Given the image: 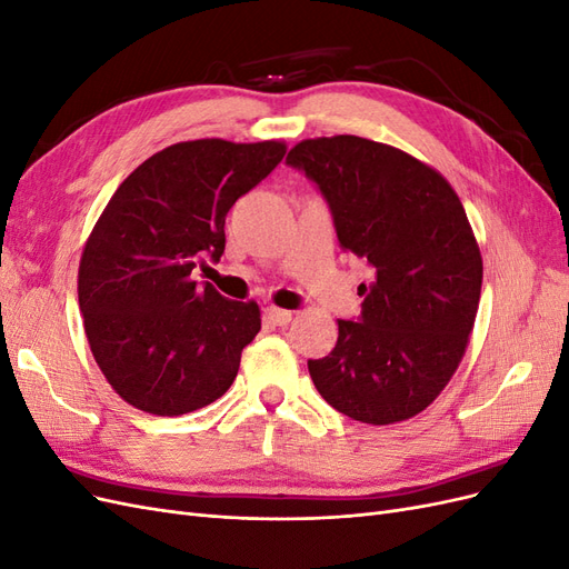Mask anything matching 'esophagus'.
<instances>
[{
	"label": "esophagus",
	"instance_id": "esophagus-1",
	"mask_svg": "<svg viewBox=\"0 0 569 569\" xmlns=\"http://www.w3.org/2000/svg\"><path fill=\"white\" fill-rule=\"evenodd\" d=\"M266 320L278 325V327H284L291 322V311H284V308H278V306H268L266 308Z\"/></svg>",
	"mask_w": 569,
	"mask_h": 569
}]
</instances>
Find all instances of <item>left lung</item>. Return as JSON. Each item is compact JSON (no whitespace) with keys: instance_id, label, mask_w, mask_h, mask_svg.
<instances>
[{"instance_id":"1","label":"left lung","mask_w":569,"mask_h":569,"mask_svg":"<svg viewBox=\"0 0 569 569\" xmlns=\"http://www.w3.org/2000/svg\"><path fill=\"white\" fill-rule=\"evenodd\" d=\"M287 163L320 187L339 244L375 268L360 320H337L332 353L308 360L316 389L360 422L416 418L451 382L479 308L485 266L456 189L356 134L301 140Z\"/></svg>"}]
</instances>
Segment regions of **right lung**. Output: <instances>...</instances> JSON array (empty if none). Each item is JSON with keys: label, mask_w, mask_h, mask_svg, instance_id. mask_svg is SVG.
Instances as JSON below:
<instances>
[{"label": "right lung", "mask_w": 569, "mask_h": 569, "mask_svg": "<svg viewBox=\"0 0 569 569\" xmlns=\"http://www.w3.org/2000/svg\"><path fill=\"white\" fill-rule=\"evenodd\" d=\"M287 144L220 137L170 144L120 182L84 242L78 301L111 389L151 416H184L230 389L261 330L256 301H230L192 270L226 251V216Z\"/></svg>", "instance_id": "obj_1"}]
</instances>
